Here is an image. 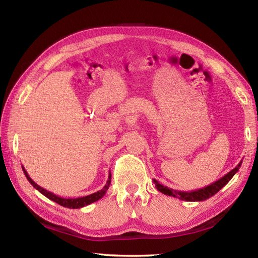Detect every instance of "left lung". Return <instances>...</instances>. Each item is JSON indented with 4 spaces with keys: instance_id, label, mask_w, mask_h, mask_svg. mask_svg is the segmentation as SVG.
Segmentation results:
<instances>
[{
    "instance_id": "1",
    "label": "left lung",
    "mask_w": 258,
    "mask_h": 258,
    "mask_svg": "<svg viewBox=\"0 0 258 258\" xmlns=\"http://www.w3.org/2000/svg\"><path fill=\"white\" fill-rule=\"evenodd\" d=\"M240 165H242V161L238 163V165L236 167L232 169L229 173H227L225 176H223L222 178L216 180L215 183L208 185V186H206V187H203L201 189H196V190H191V191H182V190L168 188L167 186H164L161 183H158L156 179H153V182H154L155 187L157 188V190H160L163 194L176 197V199H179L182 201L202 202V201H206L207 199H210V197H212L213 195H215L217 191H220V189H222L224 186H225L229 182V180L232 179L234 175L238 172Z\"/></svg>"
}]
</instances>
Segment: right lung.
<instances>
[{
	"mask_svg": "<svg viewBox=\"0 0 258 258\" xmlns=\"http://www.w3.org/2000/svg\"><path fill=\"white\" fill-rule=\"evenodd\" d=\"M22 169H23V172L25 174L27 180H29V182L31 183V185H33V187H34L35 189H37L41 194H43L45 197H47L48 200L55 202V203H57V204H59L61 206L68 207V208H81V207H84V206L90 205V204H92V203H94V202H96L98 200H101L102 197L106 194V190L109 187V184H111V177H112L111 172H109L108 179H107L106 184L104 185V187L101 190H97V191H95V193H93L91 195H87V196H84V197H78V199H64V197L55 195L54 193H52V191H48L45 188L41 187L40 185H37L34 182V180H33L29 176V174H27V172L25 171V168L23 166H22Z\"/></svg>",
	"mask_w": 258,
	"mask_h": 258,
	"instance_id": "obj_1",
	"label": "right lung"
}]
</instances>
